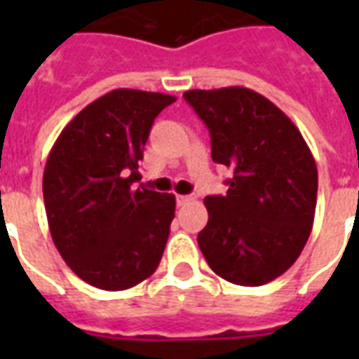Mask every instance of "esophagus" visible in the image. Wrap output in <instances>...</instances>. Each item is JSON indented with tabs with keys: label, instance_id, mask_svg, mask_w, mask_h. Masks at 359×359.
Instances as JSON below:
<instances>
[{
	"label": "esophagus",
	"instance_id": "34e87169",
	"mask_svg": "<svg viewBox=\"0 0 359 359\" xmlns=\"http://www.w3.org/2000/svg\"><path fill=\"white\" fill-rule=\"evenodd\" d=\"M194 200L192 196H177V205H187Z\"/></svg>",
	"mask_w": 359,
	"mask_h": 359
}]
</instances>
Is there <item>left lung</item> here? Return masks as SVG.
<instances>
[{
  "label": "left lung",
  "mask_w": 359,
  "mask_h": 359,
  "mask_svg": "<svg viewBox=\"0 0 359 359\" xmlns=\"http://www.w3.org/2000/svg\"><path fill=\"white\" fill-rule=\"evenodd\" d=\"M184 100L210 128L213 161L233 169L226 194L203 200V257L229 283H271L292 267L311 233L316 159L298 126L254 90H188Z\"/></svg>",
  "instance_id": "1"
}]
</instances>
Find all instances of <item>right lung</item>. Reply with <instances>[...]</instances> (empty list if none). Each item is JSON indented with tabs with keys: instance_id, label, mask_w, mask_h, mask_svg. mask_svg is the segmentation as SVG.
Instances as JSON below:
<instances>
[{
	"instance_id": "1",
	"label": "right lung",
	"mask_w": 359,
	"mask_h": 359,
	"mask_svg": "<svg viewBox=\"0 0 359 359\" xmlns=\"http://www.w3.org/2000/svg\"><path fill=\"white\" fill-rule=\"evenodd\" d=\"M175 95L111 90L73 117L43 169L51 238L88 285L126 290L148 278L163 256L175 196L134 187L154 118Z\"/></svg>"
}]
</instances>
